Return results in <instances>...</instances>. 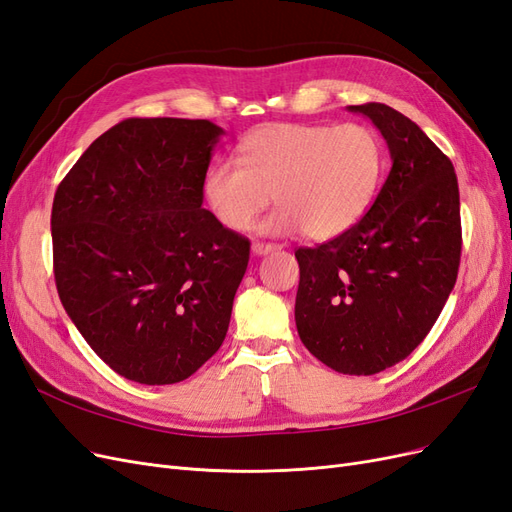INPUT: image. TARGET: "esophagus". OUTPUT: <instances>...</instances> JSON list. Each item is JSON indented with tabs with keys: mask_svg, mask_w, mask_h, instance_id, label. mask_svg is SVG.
<instances>
[{
	"mask_svg": "<svg viewBox=\"0 0 512 512\" xmlns=\"http://www.w3.org/2000/svg\"><path fill=\"white\" fill-rule=\"evenodd\" d=\"M275 250H282V245H277V243H262V241H256V243L252 245V252H254L256 256H265V254H271V252H275Z\"/></svg>",
	"mask_w": 512,
	"mask_h": 512,
	"instance_id": "1",
	"label": "esophagus"
}]
</instances>
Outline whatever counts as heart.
Returning a JSON list of instances; mask_svg holds the SVG:
<instances>
[{
	"label": "heart",
	"instance_id": "b5f03b06",
	"mask_svg": "<svg viewBox=\"0 0 512 512\" xmlns=\"http://www.w3.org/2000/svg\"><path fill=\"white\" fill-rule=\"evenodd\" d=\"M382 175L378 136L361 123H269L239 145V166L213 162L203 196L213 218L243 230L275 194L277 209L260 228L329 241L359 222L376 196Z\"/></svg>",
	"mask_w": 512,
	"mask_h": 512
}]
</instances>
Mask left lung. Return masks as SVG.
<instances>
[{
	"label": "left lung",
	"instance_id": "obj_1",
	"mask_svg": "<svg viewBox=\"0 0 512 512\" xmlns=\"http://www.w3.org/2000/svg\"><path fill=\"white\" fill-rule=\"evenodd\" d=\"M348 111L374 121L393 166L348 232L294 252V320L318 361L371 376L423 342L457 282L459 185L453 162L406 115L380 102Z\"/></svg>",
	"mask_w": 512,
	"mask_h": 512
}]
</instances>
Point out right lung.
Listing matches in <instances>:
<instances>
[{"mask_svg":"<svg viewBox=\"0 0 512 512\" xmlns=\"http://www.w3.org/2000/svg\"><path fill=\"white\" fill-rule=\"evenodd\" d=\"M222 134L207 119H123L55 192L61 305L128 380L181 382L226 337L250 239L203 209V177Z\"/></svg>","mask_w":512,"mask_h":512,"instance_id":"1","label":"right lung"}]
</instances>
